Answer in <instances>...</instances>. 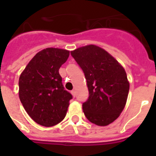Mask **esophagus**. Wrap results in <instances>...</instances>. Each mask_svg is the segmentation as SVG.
Wrapping results in <instances>:
<instances>
[{
  "label": "esophagus",
  "instance_id": "obj_1",
  "mask_svg": "<svg viewBox=\"0 0 156 156\" xmlns=\"http://www.w3.org/2000/svg\"><path fill=\"white\" fill-rule=\"evenodd\" d=\"M71 93H72V94L73 95V97H75V96H76V91H75V90H72V91H71Z\"/></svg>",
  "mask_w": 156,
  "mask_h": 156
}]
</instances>
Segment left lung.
Wrapping results in <instances>:
<instances>
[{
  "label": "left lung",
  "instance_id": "8db88e82",
  "mask_svg": "<svg viewBox=\"0 0 156 156\" xmlns=\"http://www.w3.org/2000/svg\"><path fill=\"white\" fill-rule=\"evenodd\" d=\"M87 80L89 97L83 103L85 116L98 126H107L126 105L129 83L124 69L112 56L95 45L71 51Z\"/></svg>",
  "mask_w": 156,
  "mask_h": 156
}]
</instances>
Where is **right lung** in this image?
Masks as SVG:
<instances>
[{
  "label": "right lung",
  "mask_w": 156,
  "mask_h": 156,
  "mask_svg": "<svg viewBox=\"0 0 156 156\" xmlns=\"http://www.w3.org/2000/svg\"><path fill=\"white\" fill-rule=\"evenodd\" d=\"M69 51L48 48L31 59L20 75L19 95L28 115L41 126H55L65 118L73 98L65 90L59 69Z\"/></svg>",
  "instance_id": "obj_1"
}]
</instances>
